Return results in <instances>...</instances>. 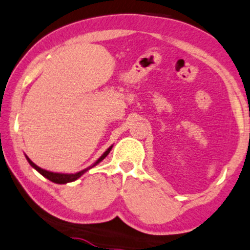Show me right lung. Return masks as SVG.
Masks as SVG:
<instances>
[{
  "label": "right lung",
  "instance_id": "obj_1",
  "mask_svg": "<svg viewBox=\"0 0 250 250\" xmlns=\"http://www.w3.org/2000/svg\"><path fill=\"white\" fill-rule=\"evenodd\" d=\"M112 149V146H110L109 148H107L105 152L103 153V155L101 156L100 159L97 160L96 162L94 163V165L92 166H90V167H88V168H85V169H83V170H81V171H79V172H75V174H61V172H53V171H47V170H45V169H42L40 167H38V166L37 165H35V163H33L32 161H31V160L27 158L26 156V160H27V162L30 163L31 165V167H33L36 169L37 171L38 172H40V174L42 175V176L44 177H46L47 178V180H50V181H52L53 182V183H57V184H66V183H69V182H74V181H76L78 180L79 177H81L83 174H84L85 171H88L89 169H91L92 167H95V166L96 165H98V163H100L102 160H104L107 156V154L110 153V150Z\"/></svg>",
  "mask_w": 250,
  "mask_h": 250
}]
</instances>
